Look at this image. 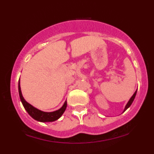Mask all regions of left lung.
I'll return each instance as SVG.
<instances>
[{
  "label": "left lung",
  "instance_id": "obj_1",
  "mask_svg": "<svg viewBox=\"0 0 154 154\" xmlns=\"http://www.w3.org/2000/svg\"><path fill=\"white\" fill-rule=\"evenodd\" d=\"M136 93H137V91H135V93H134L133 95H132V96L131 97V98H130V100H129V102H128V104H127V105H126V106H125V111H126L127 109H128V108L130 107V106H131V104L132 103V102H133V100H134V99H135V98Z\"/></svg>",
  "mask_w": 154,
  "mask_h": 154
}]
</instances>
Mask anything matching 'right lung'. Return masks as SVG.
I'll return each mask as SVG.
<instances>
[{"instance_id": "add662e5", "label": "right lung", "mask_w": 154, "mask_h": 154, "mask_svg": "<svg viewBox=\"0 0 154 154\" xmlns=\"http://www.w3.org/2000/svg\"><path fill=\"white\" fill-rule=\"evenodd\" d=\"M19 97H20L21 101L24 106V109H26V111H27L28 114L30 115L33 119L37 120V121L42 122H54L59 119L61 117V115L63 114L65 110H66V100L65 101L64 104L63 105V106L61 109H59L57 111H53V112H44L38 109H35V107H33L32 106L30 105L29 103H28L27 102L24 100V98H23L22 91H21V88H20V82L19 81Z\"/></svg>"}]
</instances>
